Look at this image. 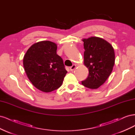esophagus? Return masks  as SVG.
Segmentation results:
<instances>
[{
    "instance_id": "obj_1",
    "label": "esophagus",
    "mask_w": 135,
    "mask_h": 135,
    "mask_svg": "<svg viewBox=\"0 0 135 135\" xmlns=\"http://www.w3.org/2000/svg\"><path fill=\"white\" fill-rule=\"evenodd\" d=\"M76 68V65H73V66H71L70 68V71H73L74 70V69H75Z\"/></svg>"
}]
</instances>
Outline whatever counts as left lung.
Instances as JSON below:
<instances>
[{
  "label": "left lung",
  "instance_id": "1",
  "mask_svg": "<svg viewBox=\"0 0 135 135\" xmlns=\"http://www.w3.org/2000/svg\"><path fill=\"white\" fill-rule=\"evenodd\" d=\"M84 64L88 69L87 78L81 81L84 86L97 89L103 85L111 74L115 64L113 46L107 40L96 36L83 39Z\"/></svg>",
  "mask_w": 135,
  "mask_h": 135
}]
</instances>
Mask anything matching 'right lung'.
<instances>
[{"label":"right lung","mask_w":135,"mask_h":135,"mask_svg":"<svg viewBox=\"0 0 135 135\" xmlns=\"http://www.w3.org/2000/svg\"><path fill=\"white\" fill-rule=\"evenodd\" d=\"M57 48L52 42H39L32 44L23 57L27 78L35 87L44 92L59 88L68 73L62 58L57 55Z\"/></svg>","instance_id":"add662e5"}]
</instances>
